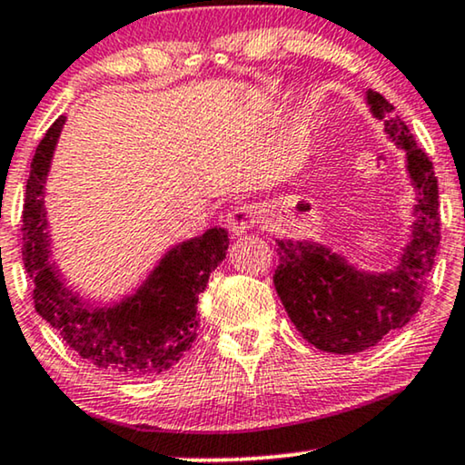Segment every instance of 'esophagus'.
<instances>
[{"label": "esophagus", "mask_w": 465, "mask_h": 465, "mask_svg": "<svg viewBox=\"0 0 465 465\" xmlns=\"http://www.w3.org/2000/svg\"><path fill=\"white\" fill-rule=\"evenodd\" d=\"M260 215V207L258 205H241L234 207L231 213H228V228L234 234H247L256 226Z\"/></svg>", "instance_id": "obj_1"}]
</instances>
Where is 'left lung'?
<instances>
[{
	"label": "left lung",
	"instance_id": "1",
	"mask_svg": "<svg viewBox=\"0 0 465 465\" xmlns=\"http://www.w3.org/2000/svg\"><path fill=\"white\" fill-rule=\"evenodd\" d=\"M368 105L385 131L406 152V169L417 190V220L398 266L361 272L339 253L309 241L277 239L275 290L290 320L311 345L328 353H358L409 323L421 307L425 283L440 243L438 180L430 156L419 148L393 105L368 91Z\"/></svg>",
	"mask_w": 465,
	"mask_h": 465
}]
</instances>
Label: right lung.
Wrapping results in <instances>:
<instances>
[{
	"instance_id": "obj_1",
	"label": "right lung",
	"mask_w": 465,
	"mask_h": 465,
	"mask_svg": "<svg viewBox=\"0 0 465 465\" xmlns=\"http://www.w3.org/2000/svg\"><path fill=\"white\" fill-rule=\"evenodd\" d=\"M63 123L61 116L37 145L25 193L23 260L34 282L35 311L82 360L101 371L126 377L169 371L196 339L199 294L226 258L228 232L209 228L173 247L142 288L123 302L104 309L82 304L46 262L50 241L42 194Z\"/></svg>"
}]
</instances>
